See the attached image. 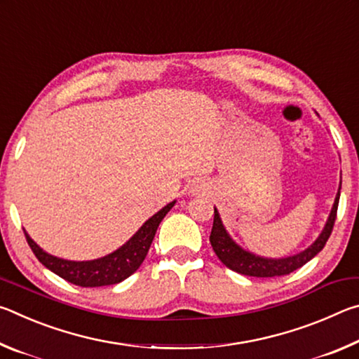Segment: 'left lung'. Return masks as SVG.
I'll list each match as a JSON object with an SVG mask.
<instances>
[{"instance_id": "left-lung-1", "label": "left lung", "mask_w": 359, "mask_h": 359, "mask_svg": "<svg viewBox=\"0 0 359 359\" xmlns=\"http://www.w3.org/2000/svg\"><path fill=\"white\" fill-rule=\"evenodd\" d=\"M339 198H340V188L336 196V201H334L330 218H327L326 226L323 231H321L320 238L315 241L307 250L297 253L294 257H288L282 259H269V258H261L258 255L242 250V248L229 238L226 229L223 228L220 215H218L217 209H214V226H212V233L209 238L210 245L214 248L218 259H220L224 266L229 267L231 271L239 272L242 276H250V277L287 276L290 272L299 269V267L306 264L307 261H311L318 252L323 250L325 244L332 233L334 222H336Z\"/></svg>"}]
</instances>
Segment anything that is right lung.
I'll return each mask as SVG.
<instances>
[{
    "label": "right lung",
    "instance_id": "right-lung-1",
    "mask_svg": "<svg viewBox=\"0 0 359 359\" xmlns=\"http://www.w3.org/2000/svg\"><path fill=\"white\" fill-rule=\"evenodd\" d=\"M175 201L165 205L160 212L149 218L141 229L133 236V238L126 242L123 247L114 253L102 257L100 259L93 261H68L62 259L52 255L46 253L39 245H36L33 239L25 233V238L29 248H32L34 257L38 258L47 269L55 272L65 280L77 285V287L83 288H93V287H104V285H114L120 283L125 278H128L131 274L139 269L149 253V248L151 245V241L155 238V233L158 229V224L161 223L163 218L166 217L169 210L172 209Z\"/></svg>",
    "mask_w": 359,
    "mask_h": 359
}]
</instances>
